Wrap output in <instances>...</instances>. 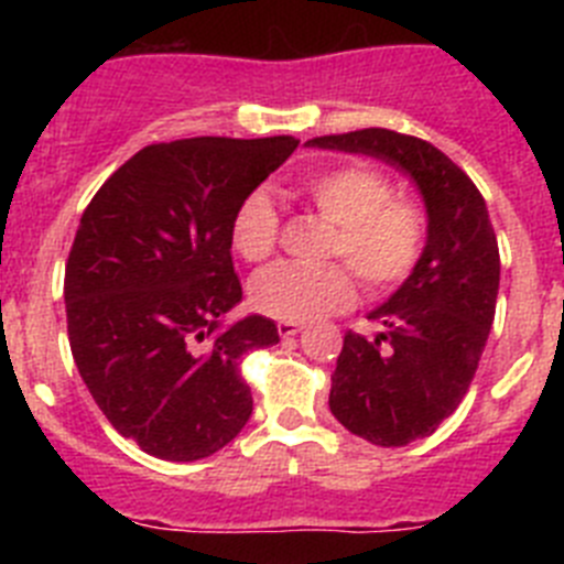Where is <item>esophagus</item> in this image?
Listing matches in <instances>:
<instances>
[{
    "label": "esophagus",
    "instance_id": "1",
    "mask_svg": "<svg viewBox=\"0 0 564 564\" xmlns=\"http://www.w3.org/2000/svg\"><path fill=\"white\" fill-rule=\"evenodd\" d=\"M276 330L282 338H291V336H299V333L305 330V325H299V322H279Z\"/></svg>",
    "mask_w": 564,
    "mask_h": 564
}]
</instances>
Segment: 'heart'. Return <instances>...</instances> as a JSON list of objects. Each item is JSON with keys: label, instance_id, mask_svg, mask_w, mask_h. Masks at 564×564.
I'll list each match as a JSON object with an SVG mask.
<instances>
[{"label": "heart", "instance_id": "obj_1", "mask_svg": "<svg viewBox=\"0 0 564 564\" xmlns=\"http://www.w3.org/2000/svg\"><path fill=\"white\" fill-rule=\"evenodd\" d=\"M296 188L318 217L336 226L327 253L341 262L262 271L248 288L259 313L282 322H313L341 311L356 299L350 267L372 293L392 291L415 273L430 234L426 208L412 197L392 194L387 174L364 163H344L305 174ZM276 242V208L262 192L248 194L231 220V248L237 257L259 265L271 259Z\"/></svg>", "mask_w": 564, "mask_h": 564}]
</instances>
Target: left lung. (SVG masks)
Returning <instances> with one entry per match:
<instances>
[{
    "label": "left lung",
    "mask_w": 564,
    "mask_h": 564,
    "mask_svg": "<svg viewBox=\"0 0 564 564\" xmlns=\"http://www.w3.org/2000/svg\"><path fill=\"white\" fill-rule=\"evenodd\" d=\"M381 158L421 188L426 251L401 288L367 318L376 338L344 336L330 412L376 446H406L441 426L468 392L495 322L500 248L482 194L430 141L392 129H358L307 141Z\"/></svg>",
    "instance_id": "1"
}]
</instances>
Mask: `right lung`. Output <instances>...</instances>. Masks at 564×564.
<instances>
[{"label":"right lung","instance_id":"obj_1","mask_svg":"<svg viewBox=\"0 0 564 564\" xmlns=\"http://www.w3.org/2000/svg\"><path fill=\"white\" fill-rule=\"evenodd\" d=\"M296 147L291 134L152 143L84 208L64 271L69 350L98 410L147 455L200 460L251 417L239 358L279 330L265 316L223 327L242 299L231 220Z\"/></svg>","mask_w":564,"mask_h":564}]
</instances>
